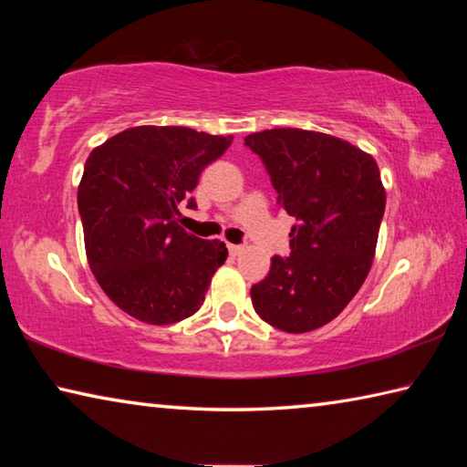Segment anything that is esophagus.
<instances>
[{"label":"esophagus","mask_w":467,"mask_h":467,"mask_svg":"<svg viewBox=\"0 0 467 467\" xmlns=\"http://www.w3.org/2000/svg\"><path fill=\"white\" fill-rule=\"evenodd\" d=\"M243 251V247H241V244H228V253H231V255L233 257H236V255H239V253Z\"/></svg>","instance_id":"obj_1"}]
</instances>
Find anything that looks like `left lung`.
Returning <instances> with one entry per match:
<instances>
[{
    "instance_id": "1",
    "label": "left lung",
    "mask_w": 467,
    "mask_h": 467,
    "mask_svg": "<svg viewBox=\"0 0 467 467\" xmlns=\"http://www.w3.org/2000/svg\"><path fill=\"white\" fill-rule=\"evenodd\" d=\"M244 144L296 218L290 257H272L270 274L251 288L253 309L286 334L313 331L344 311L373 265L385 212L381 172L373 156L321 131L265 130Z\"/></svg>"
}]
</instances>
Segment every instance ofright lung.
Instances as JSON below:
<instances>
[{
	"instance_id": "right-lung-1",
	"label": "right lung",
	"mask_w": 467,
	"mask_h": 467,
	"mask_svg": "<svg viewBox=\"0 0 467 467\" xmlns=\"http://www.w3.org/2000/svg\"><path fill=\"white\" fill-rule=\"evenodd\" d=\"M231 144L233 136L138 125L90 152L78 185L86 257L105 295L133 319L171 326L202 306L228 249L185 233L179 205Z\"/></svg>"
}]
</instances>
